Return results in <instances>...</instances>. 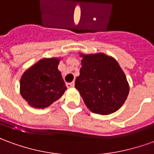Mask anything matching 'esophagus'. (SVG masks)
<instances>
[{
    "mask_svg": "<svg viewBox=\"0 0 154 154\" xmlns=\"http://www.w3.org/2000/svg\"><path fill=\"white\" fill-rule=\"evenodd\" d=\"M67 87H68V88H72V87H74L73 82H68V83H67Z\"/></svg>",
    "mask_w": 154,
    "mask_h": 154,
    "instance_id": "34e87169",
    "label": "esophagus"
}]
</instances>
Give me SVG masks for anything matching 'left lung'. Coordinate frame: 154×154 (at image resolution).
Here are the masks:
<instances>
[{"instance_id":"obj_1","label":"left lung","mask_w":154,"mask_h":154,"mask_svg":"<svg viewBox=\"0 0 154 154\" xmlns=\"http://www.w3.org/2000/svg\"><path fill=\"white\" fill-rule=\"evenodd\" d=\"M82 67L75 87L89 110L110 115L119 110L127 99L129 86L118 62L103 53L80 54Z\"/></svg>"}]
</instances>
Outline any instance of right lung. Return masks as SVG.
<instances>
[{
	"mask_svg": "<svg viewBox=\"0 0 154 154\" xmlns=\"http://www.w3.org/2000/svg\"><path fill=\"white\" fill-rule=\"evenodd\" d=\"M59 62V57L43 58L23 73L20 91L30 106L46 108L58 100L67 90L57 69Z\"/></svg>",
	"mask_w": 154,
	"mask_h": 154,
	"instance_id": "obj_1",
	"label": "right lung"
}]
</instances>
